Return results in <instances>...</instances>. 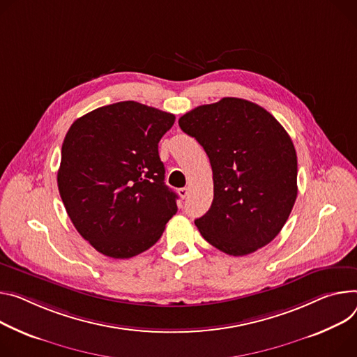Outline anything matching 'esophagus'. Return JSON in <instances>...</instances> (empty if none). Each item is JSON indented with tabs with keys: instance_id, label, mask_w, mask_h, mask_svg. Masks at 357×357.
<instances>
[{
	"instance_id": "1",
	"label": "esophagus",
	"mask_w": 357,
	"mask_h": 357,
	"mask_svg": "<svg viewBox=\"0 0 357 357\" xmlns=\"http://www.w3.org/2000/svg\"><path fill=\"white\" fill-rule=\"evenodd\" d=\"M178 193L182 199H185L189 193V188H181V189H178Z\"/></svg>"
}]
</instances>
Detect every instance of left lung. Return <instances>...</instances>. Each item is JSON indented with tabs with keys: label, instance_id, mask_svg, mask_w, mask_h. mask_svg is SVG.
<instances>
[{
	"label": "left lung",
	"instance_id": "obj_1",
	"mask_svg": "<svg viewBox=\"0 0 357 357\" xmlns=\"http://www.w3.org/2000/svg\"><path fill=\"white\" fill-rule=\"evenodd\" d=\"M178 122L204 146L212 167L213 201L195 220L204 239L232 256L271 243L298 197V156L284 128L241 98L201 105Z\"/></svg>",
	"mask_w": 357,
	"mask_h": 357
}]
</instances>
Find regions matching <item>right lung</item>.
<instances>
[{"instance_id": "1", "label": "right lung", "mask_w": 357, "mask_h": 357, "mask_svg": "<svg viewBox=\"0 0 357 357\" xmlns=\"http://www.w3.org/2000/svg\"><path fill=\"white\" fill-rule=\"evenodd\" d=\"M175 115L123 101L78 118L66 135L59 195L79 235L114 259L137 256L158 242L176 213L164 182L158 144Z\"/></svg>"}]
</instances>
